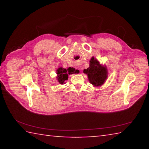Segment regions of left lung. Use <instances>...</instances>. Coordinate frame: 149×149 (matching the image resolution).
<instances>
[{"label":"left lung","instance_id":"8db88e82","mask_svg":"<svg viewBox=\"0 0 149 149\" xmlns=\"http://www.w3.org/2000/svg\"><path fill=\"white\" fill-rule=\"evenodd\" d=\"M89 67L84 70L88 76L89 82L95 87H99L104 84L108 77L107 68L101 65L98 60L92 57L90 60Z\"/></svg>","mask_w":149,"mask_h":149}]
</instances>
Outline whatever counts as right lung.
Instances as JSON below:
<instances>
[{"label": "right lung", "instance_id": "right-lung-1", "mask_svg": "<svg viewBox=\"0 0 149 149\" xmlns=\"http://www.w3.org/2000/svg\"><path fill=\"white\" fill-rule=\"evenodd\" d=\"M77 73H78V70H75L74 68L70 67L69 68L65 69L63 68L62 67H60L56 70V78L58 79V81L60 84H64L65 81L68 80V75L72 74H77Z\"/></svg>", "mask_w": 149, "mask_h": 149}]
</instances>
